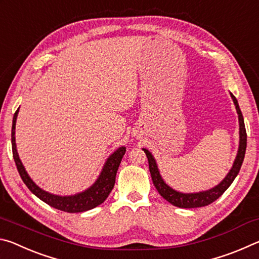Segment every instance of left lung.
I'll return each mask as SVG.
<instances>
[{"label": "left lung", "instance_id": "8db88e82", "mask_svg": "<svg viewBox=\"0 0 259 259\" xmlns=\"http://www.w3.org/2000/svg\"><path fill=\"white\" fill-rule=\"evenodd\" d=\"M231 97L233 99V103L235 105L236 112H238L239 115V126H240V142H239V151L236 157L234 160V163L232 165L230 172L226 175V177L223 179V181L218 184L217 186L212 187L211 190L199 192V193H181L172 190L171 187L166 185L163 179H162L159 168H157V164L155 162V159L153 157L152 153L146 150V148H143V151L145 152V154L148 159V166H150V172L153 184H154L155 188L157 192L160 193L161 196L165 199L168 202H170L174 205L179 208H199V207H204V205H208L212 203L213 201H216L219 196H221L223 193H224L227 188L231 186V184L233 183L235 177L238 176V174L241 169V165H242V162L244 159L245 154V148H247V133H245V126H244V121L242 113H241V109L239 107L238 100L231 94Z\"/></svg>", "mask_w": 259, "mask_h": 259}]
</instances>
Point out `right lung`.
<instances>
[{"label":"right lung","mask_w":259,"mask_h":259,"mask_svg":"<svg viewBox=\"0 0 259 259\" xmlns=\"http://www.w3.org/2000/svg\"><path fill=\"white\" fill-rule=\"evenodd\" d=\"M19 108L17 109L14 120H12V129H11V144H12V154H14V159L16 162L17 169L20 175L21 179L25 183V185L28 187V190L36 195L38 199L42 200L43 202L51 205L52 208H56L61 211L65 212H83L87 210L94 209L97 205L102 204L105 200L107 199L109 193L113 190L114 184H115V177L117 169L121 163L122 157H123L125 153V147H120L109 155L107 161L105 162L104 168L100 172L97 181L95 182L93 186H90L84 192L77 193L75 195L69 196H60L51 194L49 192L43 191L42 188L38 187L35 184L30 177L28 176L27 171H26L23 163L19 159L18 152H17L16 146V121L17 116H18Z\"/></svg>","instance_id":"obj_1"}]
</instances>
